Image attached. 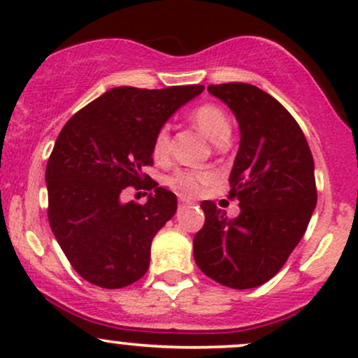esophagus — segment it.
Instances as JSON below:
<instances>
[{
	"label": "esophagus",
	"instance_id": "esophagus-1",
	"mask_svg": "<svg viewBox=\"0 0 358 358\" xmlns=\"http://www.w3.org/2000/svg\"><path fill=\"white\" fill-rule=\"evenodd\" d=\"M194 203V200L190 197H180V209H183L185 206H192Z\"/></svg>",
	"mask_w": 358,
	"mask_h": 358
}]
</instances>
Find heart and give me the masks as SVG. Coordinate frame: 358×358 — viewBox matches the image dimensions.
<instances>
[{
  "instance_id": "obj_1",
  "label": "heart",
  "mask_w": 358,
  "mask_h": 358,
  "mask_svg": "<svg viewBox=\"0 0 358 358\" xmlns=\"http://www.w3.org/2000/svg\"><path fill=\"white\" fill-rule=\"evenodd\" d=\"M192 122L203 132L212 143L217 144L224 137H229L231 124L226 113L215 105H202L192 112ZM170 129L166 125L159 127L156 131L155 139H152V156L158 161H163L170 155ZM212 182V175L209 171H176L171 178H168V183L176 190L183 194H199L203 187H207Z\"/></svg>"
}]
</instances>
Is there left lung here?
<instances>
[{
  "label": "left lung",
  "mask_w": 358,
  "mask_h": 358,
  "mask_svg": "<svg viewBox=\"0 0 358 358\" xmlns=\"http://www.w3.org/2000/svg\"><path fill=\"white\" fill-rule=\"evenodd\" d=\"M239 125V149L229 175V199L239 215L210 200L200 203L206 222L194 238L195 263L231 289L265 284L287 262L316 209L314 161L299 124L272 95L248 83L207 86Z\"/></svg>",
  "instance_id": "obj_1"
}]
</instances>
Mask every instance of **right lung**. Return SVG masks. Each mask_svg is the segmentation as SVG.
I'll list each match as a JSON object with an SVG mask.
<instances>
[{
  "label": "right lung",
  "instance_id": "obj_1",
  "mask_svg": "<svg viewBox=\"0 0 358 358\" xmlns=\"http://www.w3.org/2000/svg\"><path fill=\"white\" fill-rule=\"evenodd\" d=\"M202 85L108 90L62 127L47 161L49 224L73 268L90 284L120 289L149 268L151 243L176 212V195L143 173L152 139ZM127 186L155 189L122 203Z\"/></svg>",
  "mask_w": 358,
  "mask_h": 358
}]
</instances>
